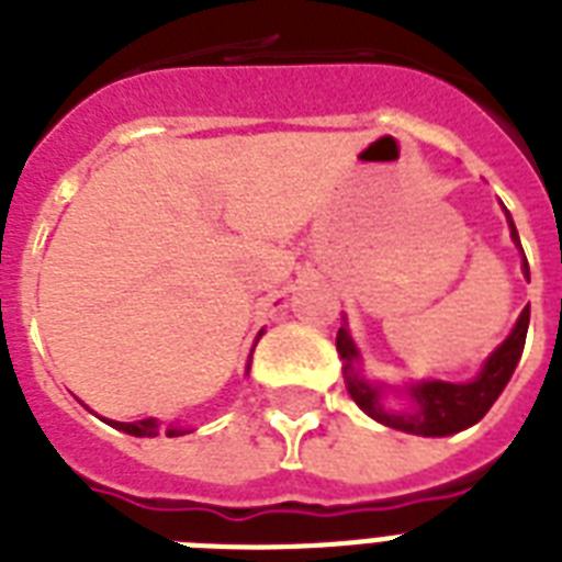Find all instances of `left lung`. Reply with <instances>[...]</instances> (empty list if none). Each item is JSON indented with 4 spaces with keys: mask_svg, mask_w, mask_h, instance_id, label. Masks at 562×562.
Instances as JSON below:
<instances>
[{
    "mask_svg": "<svg viewBox=\"0 0 562 562\" xmlns=\"http://www.w3.org/2000/svg\"><path fill=\"white\" fill-rule=\"evenodd\" d=\"M505 210V206H502ZM507 224H510V238L519 245V233L514 227V218L510 212L505 210ZM522 271L525 277L531 280L528 273V259L522 254ZM528 321H531V306L522 308V315L516 321V326L510 329L505 341L498 344L496 350L490 352L487 361L481 364V373L470 382H440V379H431V382H414L405 387V393L411 396L408 408H387L382 402L384 387L375 382H368L359 370V347L352 344L350 329L347 324L338 329V338H335V347H338V356L344 361V382H347V391L356 400L368 417H373L375 423L382 426H391L396 431H405V435H419V437H446L458 435L463 428L475 426L490 408L493 402L502 396V391L510 382L516 364L522 359L525 350V335H528Z\"/></svg>",
    "mask_w": 562,
    "mask_h": 562,
    "instance_id": "left-lung-1",
    "label": "left lung"
}]
</instances>
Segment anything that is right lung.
I'll return each mask as SVG.
<instances>
[{
	"instance_id": "1",
	"label": "right lung",
	"mask_w": 562,
	"mask_h": 562,
	"mask_svg": "<svg viewBox=\"0 0 562 562\" xmlns=\"http://www.w3.org/2000/svg\"><path fill=\"white\" fill-rule=\"evenodd\" d=\"M259 338H262V333L256 335V341H259ZM254 347H256V344H254ZM250 356H254V350H250ZM245 373H250V359H247ZM108 423L113 428H119V431H125V435H134V437H157V435L180 437V435H187V431H192V428H187V426H162L157 417L136 419V423H116V419H108Z\"/></svg>"
}]
</instances>
